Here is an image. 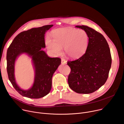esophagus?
Returning a JSON list of instances; mask_svg holds the SVG:
<instances>
[{
	"mask_svg": "<svg viewBox=\"0 0 124 124\" xmlns=\"http://www.w3.org/2000/svg\"><path fill=\"white\" fill-rule=\"evenodd\" d=\"M61 63L62 64H66V61L64 59L61 58Z\"/></svg>",
	"mask_w": 124,
	"mask_h": 124,
	"instance_id": "1",
	"label": "esophagus"
}]
</instances>
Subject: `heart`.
<instances>
[{
  "mask_svg": "<svg viewBox=\"0 0 124 124\" xmlns=\"http://www.w3.org/2000/svg\"><path fill=\"white\" fill-rule=\"evenodd\" d=\"M53 41L48 39V48L55 54H60L64 49L65 55L70 58L76 59L86 52L89 43L88 33L83 29L67 27L57 29L52 32Z\"/></svg>",
  "mask_w": 124,
  "mask_h": 124,
  "instance_id": "1",
  "label": "heart"
}]
</instances>
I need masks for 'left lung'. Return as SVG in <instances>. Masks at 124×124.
Wrapping results in <instances>:
<instances>
[{"label":"left lung","instance_id":"8db88e82","mask_svg":"<svg viewBox=\"0 0 124 124\" xmlns=\"http://www.w3.org/2000/svg\"><path fill=\"white\" fill-rule=\"evenodd\" d=\"M87 32L89 43L85 54L78 59L68 61L70 68L68 81L70 88L79 94H90L107 80L111 65L108 44L103 35L86 25H77Z\"/></svg>","mask_w":124,"mask_h":124}]
</instances>
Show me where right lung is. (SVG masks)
<instances>
[{
  "mask_svg": "<svg viewBox=\"0 0 124 124\" xmlns=\"http://www.w3.org/2000/svg\"><path fill=\"white\" fill-rule=\"evenodd\" d=\"M53 25L33 28L19 33L14 38L7 51V71L8 78L16 90L22 96L39 99L47 95L51 88L52 77L61 64L58 57H49L42 48L46 47L45 34ZM26 53L32 58L35 77L32 87L23 91L17 85L14 77V65L17 56Z\"/></svg>",
  "mask_w": 124,
  "mask_h": 124,
  "instance_id": "obj_1",
  "label": "right lung"
}]
</instances>
